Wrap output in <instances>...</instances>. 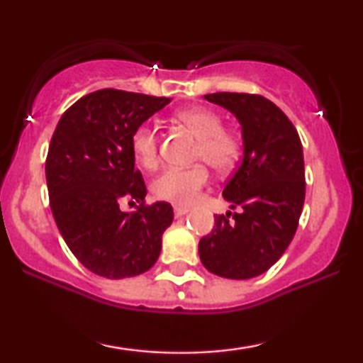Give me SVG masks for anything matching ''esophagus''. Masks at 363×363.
<instances>
[{"label": "esophagus", "mask_w": 363, "mask_h": 363, "mask_svg": "<svg viewBox=\"0 0 363 363\" xmlns=\"http://www.w3.org/2000/svg\"><path fill=\"white\" fill-rule=\"evenodd\" d=\"M188 211H190V210H188V208H185V206H175V208H173V213H175L177 218L185 216Z\"/></svg>", "instance_id": "obj_1"}]
</instances>
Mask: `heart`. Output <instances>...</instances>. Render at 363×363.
Instances as JSON below:
<instances>
[{
  "label": "heart",
  "instance_id": "heart-1",
  "mask_svg": "<svg viewBox=\"0 0 363 363\" xmlns=\"http://www.w3.org/2000/svg\"><path fill=\"white\" fill-rule=\"evenodd\" d=\"M177 118L198 137L195 158L205 160L213 170L228 172L240 158L241 142L236 132L223 127L220 113L211 108L191 107L180 111ZM132 152L137 162L145 168L158 163V135L152 125H140L132 133ZM208 170L203 163L193 167H167L152 183V193L158 200L191 205L198 193L208 183Z\"/></svg>",
  "mask_w": 363,
  "mask_h": 363
}]
</instances>
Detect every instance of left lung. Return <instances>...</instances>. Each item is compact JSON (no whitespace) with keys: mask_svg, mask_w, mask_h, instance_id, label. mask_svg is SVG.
Wrapping results in <instances>:
<instances>
[{"mask_svg":"<svg viewBox=\"0 0 363 363\" xmlns=\"http://www.w3.org/2000/svg\"><path fill=\"white\" fill-rule=\"evenodd\" d=\"M205 99L236 116L242 160L223 190L240 213L216 215L198 252L213 274L251 279L276 264L296 235L306 198L302 143L286 113L266 97L216 92Z\"/></svg>","mask_w":363,"mask_h":363,"instance_id":"1","label":"left lung"}]
</instances>
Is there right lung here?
<instances>
[{
	"mask_svg": "<svg viewBox=\"0 0 363 363\" xmlns=\"http://www.w3.org/2000/svg\"><path fill=\"white\" fill-rule=\"evenodd\" d=\"M170 99L102 89L62 113L46 158L49 205L64 241L94 274L138 276L155 264L162 235L173 221L167 201L145 205L132 133ZM135 199V212L120 210Z\"/></svg>",
	"mask_w": 363,
	"mask_h": 363,
	"instance_id": "obj_1",
	"label": "right lung"
}]
</instances>
